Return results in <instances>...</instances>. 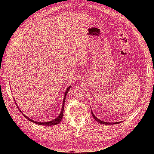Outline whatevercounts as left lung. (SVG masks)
Returning a JSON list of instances; mask_svg holds the SVG:
<instances>
[{
	"label": "left lung",
	"mask_w": 154,
	"mask_h": 154,
	"mask_svg": "<svg viewBox=\"0 0 154 154\" xmlns=\"http://www.w3.org/2000/svg\"><path fill=\"white\" fill-rule=\"evenodd\" d=\"M91 114L92 116V117L94 118V119L96 121V122H97L98 123H101V124H103V125H114V124H118L119 123H121L120 122H114V123H109V122H103V121H101L100 119H99L98 118H97V117H96L95 115L94 114V113H93V112L91 110Z\"/></svg>",
	"instance_id": "left-lung-1"
}]
</instances>
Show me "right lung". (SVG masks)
Wrapping results in <instances>:
<instances>
[{"mask_svg":"<svg viewBox=\"0 0 154 154\" xmlns=\"http://www.w3.org/2000/svg\"><path fill=\"white\" fill-rule=\"evenodd\" d=\"M72 87V86L71 85V86H69L68 87V88H67V89L66 90V92L64 93V96H63V103H62V109H61V111H60V114H59V116H58V117L57 118H55L54 119H53V120H51V121H49V122H36V121H35V120H32V119H31L30 118H29L28 117H27V116H26L24 114H23L22 112V114L24 115V117H26L27 119L28 120H29V121H31V122H32V123H35V124H37V125H45V126H51V125H57V124H58L60 122H61L62 121V118H63V110H64V105H65V100H66V96H67V93H68V92H69V91L70 90V88H71ZM14 100L15 101V98H14ZM15 103H16V105H17V107L18 108V109H19V107H18V106L17 105V103L15 102ZM20 110V109H19Z\"/></svg>","mask_w":154,"mask_h":154,"instance_id":"obj_1","label":"right lung"}]
</instances>
